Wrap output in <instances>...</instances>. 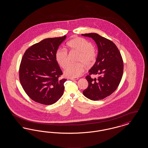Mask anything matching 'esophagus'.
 Instances as JSON below:
<instances>
[{
  "label": "esophagus",
  "instance_id": "1",
  "mask_svg": "<svg viewBox=\"0 0 148 148\" xmlns=\"http://www.w3.org/2000/svg\"><path fill=\"white\" fill-rule=\"evenodd\" d=\"M69 79L72 80H77L79 79V78L78 77H74H74H70Z\"/></svg>",
  "mask_w": 148,
  "mask_h": 148
}]
</instances>
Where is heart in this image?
Returning <instances> with one entry per match:
<instances>
[{"label": "heart", "instance_id": "heart-1", "mask_svg": "<svg viewBox=\"0 0 148 148\" xmlns=\"http://www.w3.org/2000/svg\"><path fill=\"white\" fill-rule=\"evenodd\" d=\"M67 46L71 50L77 51L79 54L77 59V63L69 64L67 51L64 49H58L56 53V59L59 65L64 68V75L66 77H79L84 72L85 65L88 67L92 65L97 56L96 50L92 47V43L84 38L77 37L73 38L67 42Z\"/></svg>", "mask_w": 148, "mask_h": 148}]
</instances>
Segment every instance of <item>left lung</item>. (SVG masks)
<instances>
[{
    "label": "left lung",
    "mask_w": 148,
    "mask_h": 148,
    "mask_svg": "<svg viewBox=\"0 0 148 148\" xmlns=\"http://www.w3.org/2000/svg\"><path fill=\"white\" fill-rule=\"evenodd\" d=\"M82 35L92 38L98 48L96 62L85 77L88 86L83 94L92 100H101L111 95L119 86L123 77V60L118 48L111 40L97 33ZM91 75L99 77L93 79Z\"/></svg>",
    "instance_id": "obj_1"
}]
</instances>
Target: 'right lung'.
Returning a JSON list of instances; mask_svg holds the SVG:
<instances>
[{
    "instance_id": "right-lung-1",
    "label": "right lung",
    "mask_w": 148,
    "mask_h": 148,
    "mask_svg": "<svg viewBox=\"0 0 148 148\" xmlns=\"http://www.w3.org/2000/svg\"><path fill=\"white\" fill-rule=\"evenodd\" d=\"M47 38L27 50L19 67V80L26 94L35 102L51 105L62 97L66 79L56 59L59 46L66 38Z\"/></svg>"
}]
</instances>
